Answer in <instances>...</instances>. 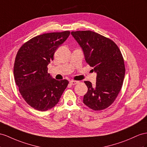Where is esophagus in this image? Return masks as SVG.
<instances>
[{"label":"esophagus","mask_w":147,"mask_h":147,"mask_svg":"<svg viewBox=\"0 0 147 147\" xmlns=\"http://www.w3.org/2000/svg\"><path fill=\"white\" fill-rule=\"evenodd\" d=\"M78 82H79V81H70L69 83L71 85H76L78 83Z\"/></svg>","instance_id":"34e87169"}]
</instances>
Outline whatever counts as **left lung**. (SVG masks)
<instances>
[{
    "label": "left lung",
    "instance_id": "1",
    "mask_svg": "<svg viewBox=\"0 0 147 147\" xmlns=\"http://www.w3.org/2000/svg\"><path fill=\"white\" fill-rule=\"evenodd\" d=\"M71 35L97 73L95 86L84 81L88 91L83 102L94 111L105 109L114 102L123 84L125 68L121 52L112 40L94 32H71Z\"/></svg>",
    "mask_w": 147,
    "mask_h": 147
}]
</instances>
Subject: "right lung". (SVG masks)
<instances>
[{
  "label": "right lung",
  "mask_w": 147,
  "mask_h": 147,
  "mask_svg": "<svg viewBox=\"0 0 147 147\" xmlns=\"http://www.w3.org/2000/svg\"><path fill=\"white\" fill-rule=\"evenodd\" d=\"M69 31L53 32L33 37L18 50L15 60V81L29 106L40 111L55 106L69 82L56 80L48 73V65Z\"/></svg>",
  "instance_id": "1"
}]
</instances>
